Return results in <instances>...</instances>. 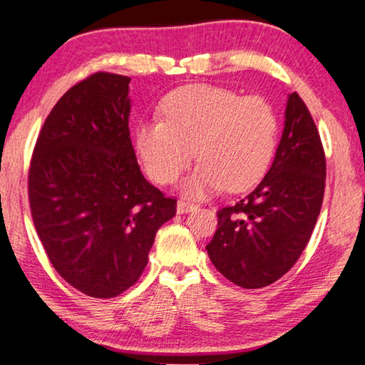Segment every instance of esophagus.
Listing matches in <instances>:
<instances>
[{
    "mask_svg": "<svg viewBox=\"0 0 365 365\" xmlns=\"http://www.w3.org/2000/svg\"><path fill=\"white\" fill-rule=\"evenodd\" d=\"M197 209V205L187 202V201H178L177 202V213L180 215V213H190V212H195Z\"/></svg>",
    "mask_w": 365,
    "mask_h": 365,
    "instance_id": "34e87169",
    "label": "esophagus"
}]
</instances>
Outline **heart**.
<instances>
[{
	"label": "heart",
	"mask_w": 365,
	"mask_h": 365,
	"mask_svg": "<svg viewBox=\"0 0 365 365\" xmlns=\"http://www.w3.org/2000/svg\"><path fill=\"white\" fill-rule=\"evenodd\" d=\"M161 118L144 120L134 130V148L153 182H175L192 160L201 164L182 182L187 196L204 197L227 190L253 188L272 163L278 120L261 96L207 83L170 91L161 101Z\"/></svg>",
	"instance_id": "b5f03b06"
}]
</instances>
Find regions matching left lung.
I'll return each instance as SVG.
<instances>
[{"instance_id": "1", "label": "left lung", "mask_w": 365, "mask_h": 365, "mask_svg": "<svg viewBox=\"0 0 365 365\" xmlns=\"http://www.w3.org/2000/svg\"><path fill=\"white\" fill-rule=\"evenodd\" d=\"M326 158L309 109L288 95L272 166L232 207L218 210V230L205 247L218 272L247 289L272 284L294 266L323 204Z\"/></svg>"}]
</instances>
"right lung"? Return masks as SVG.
I'll return each instance as SVG.
<instances>
[{"mask_svg": "<svg viewBox=\"0 0 365 365\" xmlns=\"http://www.w3.org/2000/svg\"><path fill=\"white\" fill-rule=\"evenodd\" d=\"M130 82L96 73L60 98L36 142L31 215L71 287L109 299L138 282L175 199L145 180L130 138Z\"/></svg>", "mask_w": 365, "mask_h": 365, "instance_id": "obj_1", "label": "right lung"}]
</instances>
